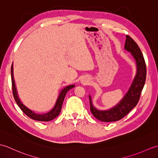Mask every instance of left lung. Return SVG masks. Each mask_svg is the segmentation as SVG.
I'll return each mask as SVG.
<instances>
[{"label": "left lung", "instance_id": "8db88e82", "mask_svg": "<svg viewBox=\"0 0 158 158\" xmlns=\"http://www.w3.org/2000/svg\"><path fill=\"white\" fill-rule=\"evenodd\" d=\"M124 48L131 53L136 63V74L126 94L117 105L105 110L97 109L93 105L91 96H89L90 110L97 119L102 122H116L125 117L136 106L145 85L147 74L146 64L139 47L130 36L126 35Z\"/></svg>", "mask_w": 158, "mask_h": 158}]
</instances>
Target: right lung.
<instances>
[{"label":"right lung","instance_id":"right-lung-1","mask_svg":"<svg viewBox=\"0 0 158 158\" xmlns=\"http://www.w3.org/2000/svg\"><path fill=\"white\" fill-rule=\"evenodd\" d=\"M13 64L11 65V82H12V89H13V95L14 97V99L15 100L16 103L18 104V105L22 111L26 115L29 117L30 118H31L34 120L36 121H41V122H49V121H51L53 119L57 116L59 115V114L61 111L62 109V105L64 101V99L65 98V96L67 92L69 91V89L73 88L75 87V85H70L65 87L64 88L62 89V91L60 92V94L58 96V98L57 99L56 104L53 108L50 110V111L43 113V114H39L36 113L35 112L33 111V110L28 109L27 106H26L23 104L20 101L19 98V96L18 95V92H17L16 87L15 84V81L14 79H13Z\"/></svg>","mask_w":158,"mask_h":158}]
</instances>
